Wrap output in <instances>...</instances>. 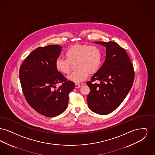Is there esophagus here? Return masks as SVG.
I'll return each instance as SVG.
<instances>
[{"label":"esophagus","instance_id":"34e87169","mask_svg":"<svg viewBox=\"0 0 155 155\" xmlns=\"http://www.w3.org/2000/svg\"><path fill=\"white\" fill-rule=\"evenodd\" d=\"M80 87H81L80 84H75V88H79Z\"/></svg>","mask_w":155,"mask_h":155}]
</instances>
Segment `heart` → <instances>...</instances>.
Wrapping results in <instances>:
<instances>
[{"mask_svg": "<svg viewBox=\"0 0 155 155\" xmlns=\"http://www.w3.org/2000/svg\"><path fill=\"white\" fill-rule=\"evenodd\" d=\"M67 59L57 58L56 69L63 74L70 73L73 66L76 64L77 71L68 76L70 81L79 83L87 79L88 74L96 73L102 63V55L95 46L78 44L70 47L66 52Z\"/></svg>", "mask_w": 155, "mask_h": 155, "instance_id": "obj_1", "label": "heart"}]
</instances>
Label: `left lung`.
Wrapping results in <instances>:
<instances>
[{
  "instance_id": "left-lung-1",
  "label": "left lung",
  "mask_w": 155,
  "mask_h": 155,
  "mask_svg": "<svg viewBox=\"0 0 155 155\" xmlns=\"http://www.w3.org/2000/svg\"><path fill=\"white\" fill-rule=\"evenodd\" d=\"M95 43L106 48V56L101 68L87 82L90 88L87 102L91 110L106 115L123 102L133 86L135 74L123 48L113 41ZM96 81L100 82L96 83Z\"/></svg>"
}]
</instances>
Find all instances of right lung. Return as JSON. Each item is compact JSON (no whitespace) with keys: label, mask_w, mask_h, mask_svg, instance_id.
I'll return each mask as SVG.
<instances>
[{"label":"right lung","mask_w":155,"mask_h":155,"mask_svg":"<svg viewBox=\"0 0 155 155\" xmlns=\"http://www.w3.org/2000/svg\"><path fill=\"white\" fill-rule=\"evenodd\" d=\"M59 45L39 47L25 58L20 67L19 77L27 103L46 117H53L67 107L69 93L75 84L68 80L55 66L61 52ZM62 83L56 90L55 85Z\"/></svg>","instance_id":"obj_1"}]
</instances>
